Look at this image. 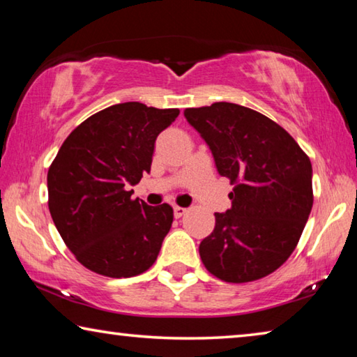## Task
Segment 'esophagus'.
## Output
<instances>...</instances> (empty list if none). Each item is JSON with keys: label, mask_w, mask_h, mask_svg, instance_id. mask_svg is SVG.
Listing matches in <instances>:
<instances>
[{"label": "esophagus", "mask_w": 357, "mask_h": 357, "mask_svg": "<svg viewBox=\"0 0 357 357\" xmlns=\"http://www.w3.org/2000/svg\"><path fill=\"white\" fill-rule=\"evenodd\" d=\"M185 208H181V206H174L173 208V214H174V217H176V219H181V217H183L184 214H185Z\"/></svg>", "instance_id": "1"}]
</instances>
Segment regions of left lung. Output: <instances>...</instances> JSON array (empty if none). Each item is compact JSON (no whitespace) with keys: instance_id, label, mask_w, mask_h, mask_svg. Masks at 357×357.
<instances>
[{"instance_id":"obj_1","label":"left lung","mask_w":357,"mask_h":357,"mask_svg":"<svg viewBox=\"0 0 357 357\" xmlns=\"http://www.w3.org/2000/svg\"><path fill=\"white\" fill-rule=\"evenodd\" d=\"M234 185L231 209L215 213L214 231L200 244L211 274L229 283L274 273L291 255L313 204L312 164L288 132L264 114L229 102L185 108Z\"/></svg>"}]
</instances>
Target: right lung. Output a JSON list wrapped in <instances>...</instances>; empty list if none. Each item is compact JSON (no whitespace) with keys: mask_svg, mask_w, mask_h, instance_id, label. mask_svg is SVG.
Returning a JSON list of instances; mask_svg holds the SVG:
<instances>
[{"mask_svg":"<svg viewBox=\"0 0 357 357\" xmlns=\"http://www.w3.org/2000/svg\"><path fill=\"white\" fill-rule=\"evenodd\" d=\"M178 114V108L116 104L84 119L59 148L47 174L48 209L86 269L121 279L154 264L173 209L132 200L128 187L149 173L155 138Z\"/></svg>","mask_w":357,"mask_h":357,"instance_id":"1","label":"right lung"}]
</instances>
